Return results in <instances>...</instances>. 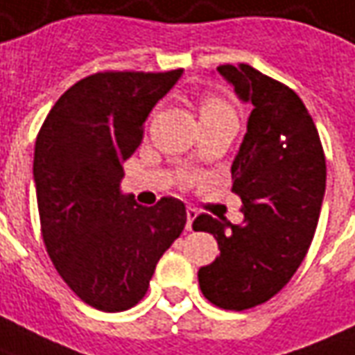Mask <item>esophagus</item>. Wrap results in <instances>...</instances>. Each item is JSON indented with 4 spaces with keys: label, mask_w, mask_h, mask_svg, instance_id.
Wrapping results in <instances>:
<instances>
[{
    "label": "esophagus",
    "mask_w": 355,
    "mask_h": 355,
    "mask_svg": "<svg viewBox=\"0 0 355 355\" xmlns=\"http://www.w3.org/2000/svg\"><path fill=\"white\" fill-rule=\"evenodd\" d=\"M198 211L194 208H187V229L190 231L192 229V223H194V219H196Z\"/></svg>",
    "instance_id": "obj_1"
}]
</instances>
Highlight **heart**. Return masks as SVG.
<instances>
[{
  "mask_svg": "<svg viewBox=\"0 0 355 355\" xmlns=\"http://www.w3.org/2000/svg\"><path fill=\"white\" fill-rule=\"evenodd\" d=\"M225 110H229L225 103H221V101L216 98V96H208V98H204V101H202V105H200V118L211 116V114L225 112Z\"/></svg>",
  "mask_w": 355,
  "mask_h": 355,
  "instance_id": "heart-1",
  "label": "heart"
}]
</instances>
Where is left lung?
Listing matches in <instances>:
<instances>
[{
  "instance_id": "1",
  "label": "left lung",
  "mask_w": 355,
  "mask_h": 355,
  "mask_svg": "<svg viewBox=\"0 0 355 355\" xmlns=\"http://www.w3.org/2000/svg\"><path fill=\"white\" fill-rule=\"evenodd\" d=\"M239 101L252 105L247 134L231 165L245 221L202 214L194 231L211 233L219 257L198 270L204 297L243 311L274 297L303 262L327 187V161L309 110L289 87L239 64L219 66Z\"/></svg>"
}]
</instances>
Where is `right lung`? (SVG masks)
<instances>
[{
	"label": "right lung",
	"instance_id": "right-lung-1",
	"mask_svg": "<svg viewBox=\"0 0 355 355\" xmlns=\"http://www.w3.org/2000/svg\"><path fill=\"white\" fill-rule=\"evenodd\" d=\"M182 69L103 71L69 87L38 132L33 177L46 250L77 297L107 313L134 307L187 223L177 198L139 206L124 161Z\"/></svg>",
	"mask_w": 355,
	"mask_h": 355
}]
</instances>
